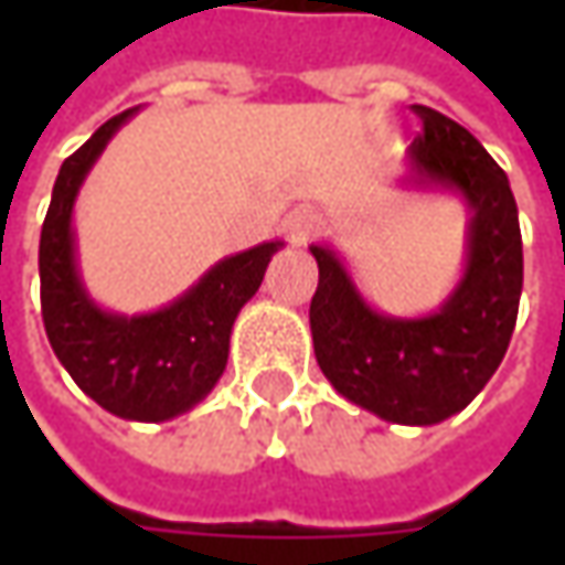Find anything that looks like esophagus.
Here are the masks:
<instances>
[{
    "instance_id": "obj_1",
    "label": "esophagus",
    "mask_w": 565,
    "mask_h": 565,
    "mask_svg": "<svg viewBox=\"0 0 565 565\" xmlns=\"http://www.w3.org/2000/svg\"><path fill=\"white\" fill-rule=\"evenodd\" d=\"M320 226V220H317L315 210H308V206H301V210H295L286 216V235H289V242L292 245H305V242H311V235Z\"/></svg>"
}]
</instances>
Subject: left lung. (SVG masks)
Segmentation results:
<instances>
[{
	"label": "left lung",
	"mask_w": 565,
	"mask_h": 565,
	"mask_svg": "<svg viewBox=\"0 0 565 565\" xmlns=\"http://www.w3.org/2000/svg\"><path fill=\"white\" fill-rule=\"evenodd\" d=\"M415 113L424 131L405 150L399 188L462 198V279L430 315H383L359 292L339 250L311 245L320 270L311 337L339 396L383 422L427 427L462 412L507 355L522 295V232L510 179L475 135L430 106Z\"/></svg>",
	"instance_id": "8db88e82"
}]
</instances>
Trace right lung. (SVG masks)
<instances>
[{
  "label": "right lung",
  "instance_id": "1",
  "mask_svg": "<svg viewBox=\"0 0 565 565\" xmlns=\"http://www.w3.org/2000/svg\"><path fill=\"white\" fill-rule=\"evenodd\" d=\"M135 113L99 125L55 175L40 232V305L55 359L90 399L125 422H169L206 399L223 377L232 323L282 242L223 257L160 311L128 317L99 308L77 270L72 216L87 172Z\"/></svg>",
  "mask_w": 565,
  "mask_h": 565
}]
</instances>
